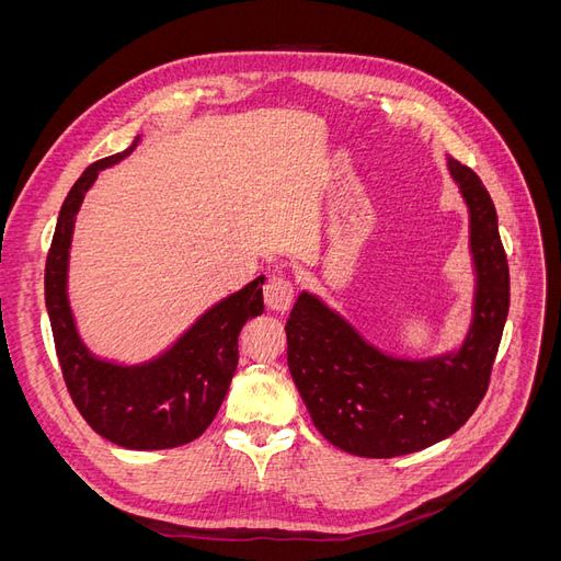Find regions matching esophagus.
<instances>
[{
    "mask_svg": "<svg viewBox=\"0 0 561 561\" xmlns=\"http://www.w3.org/2000/svg\"><path fill=\"white\" fill-rule=\"evenodd\" d=\"M293 299H295V290H293V283L287 280L285 276H271L264 285V301L271 311L276 313H285L287 309L293 307Z\"/></svg>",
    "mask_w": 561,
    "mask_h": 561,
    "instance_id": "obj_1",
    "label": "esophagus"
}]
</instances>
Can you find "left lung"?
Returning <instances> with one entry per match:
<instances>
[{"label": "left lung", "instance_id": "left-lung-1", "mask_svg": "<svg viewBox=\"0 0 561 561\" xmlns=\"http://www.w3.org/2000/svg\"><path fill=\"white\" fill-rule=\"evenodd\" d=\"M447 171L468 208L472 301L461 344L419 358L386 353L309 290L287 318V367L313 426L353 456L426 449L461 428L486 393L511 307V274L482 180L451 157Z\"/></svg>", "mask_w": 561, "mask_h": 561}]
</instances>
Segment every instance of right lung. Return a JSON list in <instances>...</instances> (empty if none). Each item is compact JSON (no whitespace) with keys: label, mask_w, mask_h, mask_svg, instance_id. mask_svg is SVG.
<instances>
[{"label":"right lung","mask_w":561,"mask_h":561,"mask_svg":"<svg viewBox=\"0 0 561 561\" xmlns=\"http://www.w3.org/2000/svg\"><path fill=\"white\" fill-rule=\"evenodd\" d=\"M142 135L122 154L89 165L67 194L46 257V311L67 390L89 426L124 449H173L201 437L217 416L239 365V334L248 318L264 311L257 276L203 311L171 346L154 358L122 363L95 355L77 328L67 295L75 222L83 196L100 171L124 161Z\"/></svg>","instance_id":"add662e5"}]
</instances>
